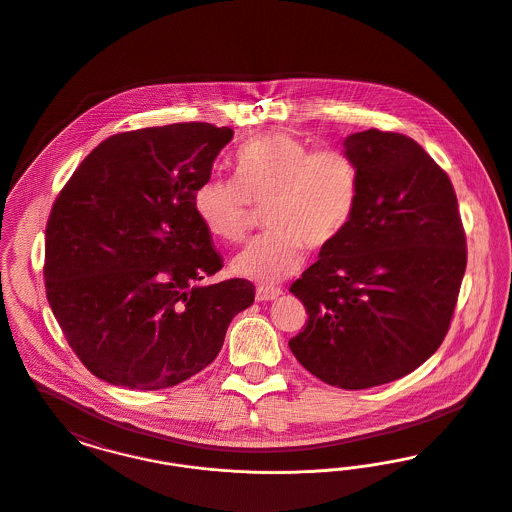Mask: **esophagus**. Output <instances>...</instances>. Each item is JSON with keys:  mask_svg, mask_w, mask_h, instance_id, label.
I'll list each match as a JSON object with an SVG mask.
<instances>
[{"mask_svg": "<svg viewBox=\"0 0 512 512\" xmlns=\"http://www.w3.org/2000/svg\"><path fill=\"white\" fill-rule=\"evenodd\" d=\"M278 295H282L280 288H267V286H259L257 292H255V299L257 301H272L276 299Z\"/></svg>", "mask_w": 512, "mask_h": 512, "instance_id": "1", "label": "esophagus"}]
</instances>
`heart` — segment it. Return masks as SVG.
<instances>
[{"label": "heart", "mask_w": 512, "mask_h": 512, "mask_svg": "<svg viewBox=\"0 0 512 512\" xmlns=\"http://www.w3.org/2000/svg\"><path fill=\"white\" fill-rule=\"evenodd\" d=\"M359 176L353 159L336 146L311 149L286 132H268L236 155V176H209L194 194L205 232L220 244L245 238L253 203L265 205V234L232 261L240 278L272 286L295 274L305 247L334 244L353 217Z\"/></svg>", "instance_id": "heart-1"}]
</instances>
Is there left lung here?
Instances as JSON below:
<instances>
[{
    "label": "left lung",
    "instance_id": "8db88e82",
    "mask_svg": "<svg viewBox=\"0 0 512 512\" xmlns=\"http://www.w3.org/2000/svg\"><path fill=\"white\" fill-rule=\"evenodd\" d=\"M359 192L340 238L290 292L307 324L290 340L322 382L366 390L422 365L445 338L466 268V238L447 172L397 132L345 138Z\"/></svg>",
    "mask_w": 512,
    "mask_h": 512
}]
</instances>
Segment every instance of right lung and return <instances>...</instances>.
<instances>
[{"label": "right lung", "instance_id": "obj_1", "mask_svg": "<svg viewBox=\"0 0 512 512\" xmlns=\"http://www.w3.org/2000/svg\"><path fill=\"white\" fill-rule=\"evenodd\" d=\"M228 126L176 122L103 140L57 195L46 226V293L76 357L128 390L171 388L211 365L255 299L222 268L194 209Z\"/></svg>", "mask_w": 512, "mask_h": 512}]
</instances>
